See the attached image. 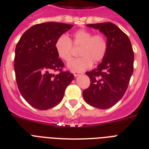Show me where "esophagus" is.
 <instances>
[{"label": "esophagus", "mask_w": 149, "mask_h": 149, "mask_svg": "<svg viewBox=\"0 0 149 149\" xmlns=\"http://www.w3.org/2000/svg\"><path fill=\"white\" fill-rule=\"evenodd\" d=\"M73 75H74L75 77H76V76H78L79 75V72H73Z\"/></svg>", "instance_id": "esophagus-1"}]
</instances>
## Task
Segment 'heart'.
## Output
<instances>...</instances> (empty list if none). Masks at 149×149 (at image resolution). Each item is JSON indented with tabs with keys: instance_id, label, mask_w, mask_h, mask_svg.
I'll return each instance as SVG.
<instances>
[{
	"instance_id": "heart-1",
	"label": "heart",
	"mask_w": 149,
	"mask_h": 149,
	"mask_svg": "<svg viewBox=\"0 0 149 149\" xmlns=\"http://www.w3.org/2000/svg\"><path fill=\"white\" fill-rule=\"evenodd\" d=\"M73 46L79 47V56L81 57L70 61L68 68L73 72H81L89 68L93 64L102 61L108 51V41L100 33L93 35L87 29H79L68 38L65 35L59 36L55 43V49L59 58L69 62L73 58Z\"/></svg>"
}]
</instances>
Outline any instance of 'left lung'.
Returning <instances> with one entry per match:
<instances>
[{
	"instance_id": "left-lung-1",
	"label": "left lung",
	"mask_w": 149,
	"mask_h": 149,
	"mask_svg": "<svg viewBox=\"0 0 149 149\" xmlns=\"http://www.w3.org/2000/svg\"><path fill=\"white\" fill-rule=\"evenodd\" d=\"M106 36L108 51L102 62L85 74L91 84L83 91L88 104L100 109L113 106L126 91L134 70V52L128 36L111 22L86 25Z\"/></svg>"
}]
</instances>
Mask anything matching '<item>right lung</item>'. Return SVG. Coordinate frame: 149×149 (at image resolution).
<instances>
[{
  "instance_id": "add662e5",
  "label": "right lung",
  "mask_w": 149,
  "mask_h": 149,
  "mask_svg": "<svg viewBox=\"0 0 149 149\" xmlns=\"http://www.w3.org/2000/svg\"><path fill=\"white\" fill-rule=\"evenodd\" d=\"M64 23L46 22L28 29L15 47V73L20 93L33 108H52L62 100L74 79L63 71L62 61L55 49L57 38L73 27ZM53 71H58L57 74Z\"/></svg>"
}]
</instances>
